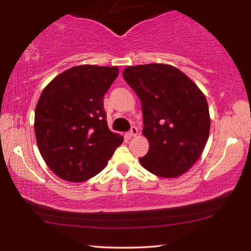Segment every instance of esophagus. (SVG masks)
I'll return each instance as SVG.
<instances>
[{"label": "esophagus", "instance_id": "34e87169", "mask_svg": "<svg viewBox=\"0 0 251 251\" xmlns=\"http://www.w3.org/2000/svg\"><path fill=\"white\" fill-rule=\"evenodd\" d=\"M128 135H129V137H135V136H137V135H138V129H137V127L132 126V127H131V129H130V130H129V132H128Z\"/></svg>", "mask_w": 251, "mask_h": 251}]
</instances>
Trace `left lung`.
Here are the masks:
<instances>
[{
    "label": "left lung",
    "mask_w": 251,
    "mask_h": 251,
    "mask_svg": "<svg viewBox=\"0 0 251 251\" xmlns=\"http://www.w3.org/2000/svg\"><path fill=\"white\" fill-rule=\"evenodd\" d=\"M123 76L141 101L142 134L150 146L139 162L162 178L185 174L209 137L205 95L182 71L165 63L126 67Z\"/></svg>",
    "instance_id": "1"
}]
</instances>
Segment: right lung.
<instances>
[{"label": "right lung", "instance_id": "1", "mask_svg": "<svg viewBox=\"0 0 251 251\" xmlns=\"http://www.w3.org/2000/svg\"><path fill=\"white\" fill-rule=\"evenodd\" d=\"M119 67H72L46 85L35 106L37 148L58 177L82 182L102 170L122 145L105 121L103 96Z\"/></svg>", "mask_w": 251, "mask_h": 251}]
</instances>
